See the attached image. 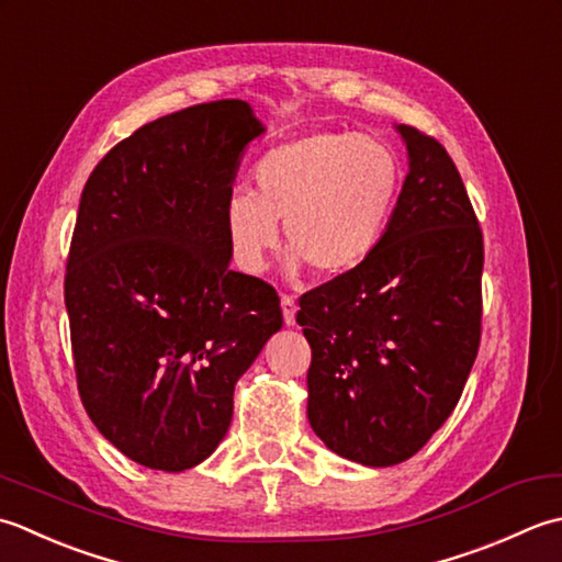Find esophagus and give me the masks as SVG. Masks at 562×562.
I'll list each match as a JSON object with an SVG mask.
<instances>
[{"instance_id": "esophagus-1", "label": "esophagus", "mask_w": 562, "mask_h": 562, "mask_svg": "<svg viewBox=\"0 0 562 562\" xmlns=\"http://www.w3.org/2000/svg\"><path fill=\"white\" fill-rule=\"evenodd\" d=\"M281 307H283V323L285 325H295V311H297V303L293 295H283L281 297Z\"/></svg>"}]
</instances>
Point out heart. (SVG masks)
Returning <instances> with one entry per match:
<instances>
[{
	"mask_svg": "<svg viewBox=\"0 0 562 562\" xmlns=\"http://www.w3.org/2000/svg\"><path fill=\"white\" fill-rule=\"evenodd\" d=\"M395 153L373 135L307 133L255 167L257 191L227 193L223 223L239 267L259 273L281 243L323 277L359 269L385 235L400 191Z\"/></svg>",
	"mask_w": 562,
	"mask_h": 562,
	"instance_id": "1",
	"label": "heart"
}]
</instances>
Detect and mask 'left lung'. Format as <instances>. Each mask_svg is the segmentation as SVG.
Listing matches in <instances>:
<instances>
[{"instance_id": "left-lung-1", "label": "left lung", "mask_w": 562, "mask_h": 562, "mask_svg": "<svg viewBox=\"0 0 562 562\" xmlns=\"http://www.w3.org/2000/svg\"><path fill=\"white\" fill-rule=\"evenodd\" d=\"M409 171L373 255L301 295L307 419L329 451L387 468L425 446L473 369L483 233L443 145L409 125Z\"/></svg>"}]
</instances>
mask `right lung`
Returning a JSON list of instances; mask_svg holds the SVG:
<instances>
[{
  "label": "right lung",
  "instance_id": "obj_1",
  "mask_svg": "<svg viewBox=\"0 0 562 562\" xmlns=\"http://www.w3.org/2000/svg\"><path fill=\"white\" fill-rule=\"evenodd\" d=\"M261 133L239 99L169 113L113 147L79 199L65 271L79 397L104 439L155 471L217 449L235 383L283 325L277 291L231 269L223 223Z\"/></svg>",
  "mask_w": 562,
  "mask_h": 562
}]
</instances>
